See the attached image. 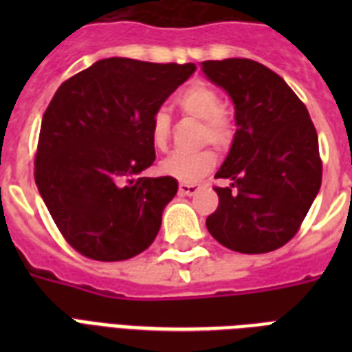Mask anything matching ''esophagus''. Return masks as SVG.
<instances>
[{"label":"esophagus","mask_w":352,"mask_h":352,"mask_svg":"<svg viewBox=\"0 0 352 352\" xmlns=\"http://www.w3.org/2000/svg\"><path fill=\"white\" fill-rule=\"evenodd\" d=\"M199 186L195 182H181L179 184V193L181 195H193V193H197Z\"/></svg>","instance_id":"esophagus-1"}]
</instances>
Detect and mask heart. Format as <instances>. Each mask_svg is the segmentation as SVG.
<instances>
[{"instance_id":"b5f03b06","label":"heart","mask_w":352,"mask_h":352,"mask_svg":"<svg viewBox=\"0 0 352 352\" xmlns=\"http://www.w3.org/2000/svg\"><path fill=\"white\" fill-rule=\"evenodd\" d=\"M177 106L182 111L201 118V142H212L217 148H225L234 135V120L228 113L219 93L204 82H195L182 89L177 96ZM149 137L155 148L164 149L171 137V118L166 109H155L149 120ZM214 149L201 148L193 151H173L160 162V171L177 181H195L208 173L215 166Z\"/></svg>"}]
</instances>
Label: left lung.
<instances>
[{"label": "left lung", "mask_w": 352, "mask_h": 352, "mask_svg": "<svg viewBox=\"0 0 352 352\" xmlns=\"http://www.w3.org/2000/svg\"><path fill=\"white\" fill-rule=\"evenodd\" d=\"M201 69L232 96L234 144L215 179L219 204L206 228L241 254H267L300 230L322 186L318 133L305 104L278 73L248 58L208 60Z\"/></svg>", "instance_id": "obj_1"}]
</instances>
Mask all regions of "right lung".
<instances>
[{"mask_svg": "<svg viewBox=\"0 0 352 352\" xmlns=\"http://www.w3.org/2000/svg\"><path fill=\"white\" fill-rule=\"evenodd\" d=\"M193 71V63L106 58L58 87L41 120L34 181L78 254L124 261L153 243L179 184L138 177L155 160L149 120Z\"/></svg>", "mask_w": 352, "mask_h": 352, "instance_id": "1", "label": "right lung"}]
</instances>
